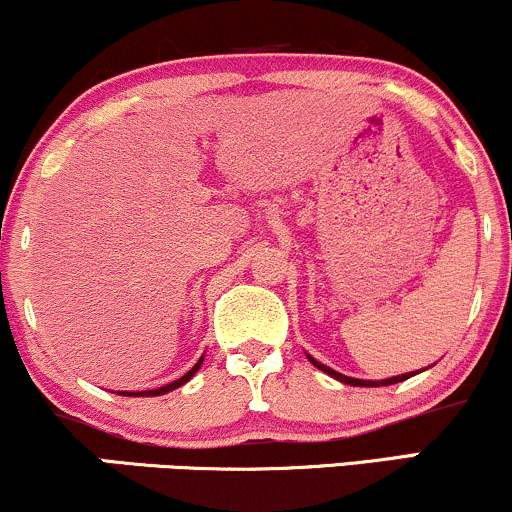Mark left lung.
<instances>
[{
    "label": "left lung",
    "mask_w": 512,
    "mask_h": 512,
    "mask_svg": "<svg viewBox=\"0 0 512 512\" xmlns=\"http://www.w3.org/2000/svg\"><path fill=\"white\" fill-rule=\"evenodd\" d=\"M310 358V363H313L315 368H320L322 373H327V375H332V378H337L339 383H344V385H356V387H380V385H392V383H402V380H407V378H411V373H404V375H395V378H387V380H358V378H349V375H342V373H337V370H332V368H327V366H322L320 361H315L313 356H308Z\"/></svg>",
    "instance_id": "1"
}]
</instances>
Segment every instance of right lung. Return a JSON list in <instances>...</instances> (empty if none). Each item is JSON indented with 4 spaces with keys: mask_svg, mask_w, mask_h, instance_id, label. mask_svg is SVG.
<instances>
[{
    "mask_svg": "<svg viewBox=\"0 0 512 512\" xmlns=\"http://www.w3.org/2000/svg\"><path fill=\"white\" fill-rule=\"evenodd\" d=\"M202 361H204V356L199 358V361L195 363V366H192V370H187V373L182 375V378H178V380H175V383H170V385H166V387H158V390H144V392H117V395H125V397H158V395H166V392L175 390V387L185 385L187 380H190L192 375L197 373L199 366H202Z\"/></svg>",
    "mask_w": 512,
    "mask_h": 512,
    "instance_id": "1",
    "label": "right lung"
}]
</instances>
